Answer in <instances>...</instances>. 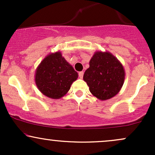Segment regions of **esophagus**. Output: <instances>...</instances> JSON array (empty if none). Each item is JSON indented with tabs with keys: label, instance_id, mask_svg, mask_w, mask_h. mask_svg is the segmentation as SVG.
<instances>
[{
	"label": "esophagus",
	"instance_id": "34e87169",
	"mask_svg": "<svg viewBox=\"0 0 155 155\" xmlns=\"http://www.w3.org/2000/svg\"><path fill=\"white\" fill-rule=\"evenodd\" d=\"M83 75H84V72L83 71H80L79 73V76L80 79H82L83 78Z\"/></svg>",
	"mask_w": 155,
	"mask_h": 155
}]
</instances>
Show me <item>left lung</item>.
<instances>
[{
    "label": "left lung",
    "mask_w": 155,
    "mask_h": 155,
    "mask_svg": "<svg viewBox=\"0 0 155 155\" xmlns=\"http://www.w3.org/2000/svg\"><path fill=\"white\" fill-rule=\"evenodd\" d=\"M125 72L122 64L109 51H95L83 79L93 96L101 101L114 97L122 87Z\"/></svg>",
    "instance_id": "1"
}]
</instances>
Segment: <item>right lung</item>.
I'll list each match as a JSON object with an SVG mask.
<instances>
[{
    "instance_id": "1",
    "label": "right lung",
    "mask_w": 155,
    "mask_h": 155,
    "mask_svg": "<svg viewBox=\"0 0 155 155\" xmlns=\"http://www.w3.org/2000/svg\"><path fill=\"white\" fill-rule=\"evenodd\" d=\"M77 79L78 73L59 51L46 56L35 73V82L39 91L51 99L63 97Z\"/></svg>"
}]
</instances>
